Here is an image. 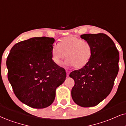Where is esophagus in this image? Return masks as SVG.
Listing matches in <instances>:
<instances>
[{"label": "esophagus", "mask_w": 126, "mask_h": 126, "mask_svg": "<svg viewBox=\"0 0 126 126\" xmlns=\"http://www.w3.org/2000/svg\"><path fill=\"white\" fill-rule=\"evenodd\" d=\"M66 76H67V77H69V72H68V71H66Z\"/></svg>", "instance_id": "1"}]
</instances>
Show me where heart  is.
Returning a JSON list of instances; mask_svg holds the SVG:
<instances>
[{
  "mask_svg": "<svg viewBox=\"0 0 126 126\" xmlns=\"http://www.w3.org/2000/svg\"><path fill=\"white\" fill-rule=\"evenodd\" d=\"M51 60L60 65L66 58L65 64L80 69L86 66L92 57V48L89 43L75 36L62 38L58 44H54L51 49Z\"/></svg>",
  "mask_w": 126,
  "mask_h": 126,
  "instance_id": "b5f03b06",
  "label": "heart"
}]
</instances>
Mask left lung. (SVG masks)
Instances as JSON below:
<instances>
[{"mask_svg":"<svg viewBox=\"0 0 126 126\" xmlns=\"http://www.w3.org/2000/svg\"><path fill=\"white\" fill-rule=\"evenodd\" d=\"M80 38L91 44L92 57L84 68L69 74L75 81L71 96L78 105L88 108L98 105L110 93L119 72V53L105 34H85Z\"/></svg>","mask_w":126,"mask_h":126,"instance_id":"1","label":"left lung"}]
</instances>
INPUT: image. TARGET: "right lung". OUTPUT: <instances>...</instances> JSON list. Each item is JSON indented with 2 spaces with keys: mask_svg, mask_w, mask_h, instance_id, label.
Masks as SVG:
<instances>
[{
  "mask_svg": "<svg viewBox=\"0 0 126 126\" xmlns=\"http://www.w3.org/2000/svg\"><path fill=\"white\" fill-rule=\"evenodd\" d=\"M55 41L50 37H33L16 44L6 61L9 81L19 100L32 108L50 106L55 91L65 80V70L51 60Z\"/></svg>",
  "mask_w": 126,
  "mask_h": 126,
  "instance_id": "add662e5",
  "label": "right lung"
}]
</instances>
